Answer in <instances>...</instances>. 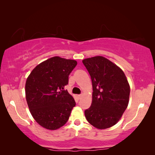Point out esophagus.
Returning <instances> with one entry per match:
<instances>
[{
  "label": "esophagus",
  "instance_id": "esophagus-1",
  "mask_svg": "<svg viewBox=\"0 0 155 155\" xmlns=\"http://www.w3.org/2000/svg\"><path fill=\"white\" fill-rule=\"evenodd\" d=\"M83 94H78V95H77V98L78 100H80L81 98V97H82Z\"/></svg>",
  "mask_w": 155,
  "mask_h": 155
}]
</instances>
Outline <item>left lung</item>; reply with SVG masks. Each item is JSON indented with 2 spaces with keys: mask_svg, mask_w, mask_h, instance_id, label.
Wrapping results in <instances>:
<instances>
[{
  "mask_svg": "<svg viewBox=\"0 0 155 155\" xmlns=\"http://www.w3.org/2000/svg\"><path fill=\"white\" fill-rule=\"evenodd\" d=\"M92 82V103L85 111L90 124L104 129L119 121L127 108L130 86L124 72L101 56L83 60Z\"/></svg>",
  "mask_w": 155,
  "mask_h": 155,
  "instance_id": "8db88e82",
  "label": "left lung"
}]
</instances>
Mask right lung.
<instances>
[{"instance_id":"add662e5","label":"right lung","mask_w":155,"mask_h":155,"mask_svg":"<svg viewBox=\"0 0 155 155\" xmlns=\"http://www.w3.org/2000/svg\"><path fill=\"white\" fill-rule=\"evenodd\" d=\"M77 62L54 57L34 68L25 85L26 100L33 118L49 130L61 127L69 119L76 103L65 90Z\"/></svg>"}]
</instances>
